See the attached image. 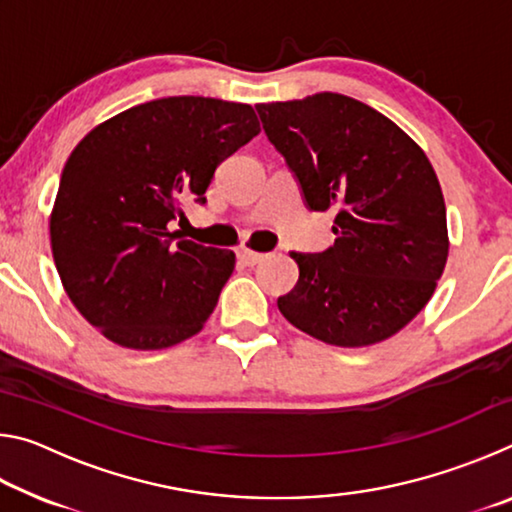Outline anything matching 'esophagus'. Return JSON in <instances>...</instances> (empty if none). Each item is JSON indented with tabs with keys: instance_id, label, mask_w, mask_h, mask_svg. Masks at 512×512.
Masks as SVG:
<instances>
[{
	"instance_id": "34e87169",
	"label": "esophagus",
	"mask_w": 512,
	"mask_h": 512,
	"mask_svg": "<svg viewBox=\"0 0 512 512\" xmlns=\"http://www.w3.org/2000/svg\"><path fill=\"white\" fill-rule=\"evenodd\" d=\"M237 257H239V262H244L246 266H255L264 259L262 253H255V250H250V248H239Z\"/></svg>"
}]
</instances>
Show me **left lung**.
Listing matches in <instances>:
<instances>
[{
    "mask_svg": "<svg viewBox=\"0 0 512 512\" xmlns=\"http://www.w3.org/2000/svg\"><path fill=\"white\" fill-rule=\"evenodd\" d=\"M255 108L309 210L336 212L334 246L291 253L300 277L277 298L282 316L339 348L397 334L447 264L445 198L429 158L391 119L345 94Z\"/></svg>",
    "mask_w": 512,
    "mask_h": 512,
    "instance_id": "8db88e82",
    "label": "left lung"
}]
</instances>
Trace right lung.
<instances>
[{"label":"right lung","instance_id":"right-lung-1","mask_svg":"<svg viewBox=\"0 0 512 512\" xmlns=\"http://www.w3.org/2000/svg\"><path fill=\"white\" fill-rule=\"evenodd\" d=\"M259 133L248 103L167 97L103 121L76 144L49 219L69 300L121 348L162 350L198 334L235 253L176 241L169 221L205 203L219 164Z\"/></svg>","mask_w":512,"mask_h":512}]
</instances>
